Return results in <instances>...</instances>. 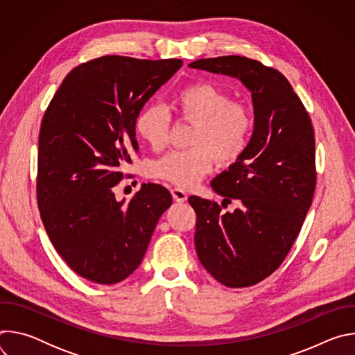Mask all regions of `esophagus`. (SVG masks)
<instances>
[{
	"label": "esophagus",
	"mask_w": 355,
	"mask_h": 355,
	"mask_svg": "<svg viewBox=\"0 0 355 355\" xmlns=\"http://www.w3.org/2000/svg\"><path fill=\"white\" fill-rule=\"evenodd\" d=\"M171 195H173V198H174L177 202H180V204H182V202H185L187 198H188L187 192H185L184 189H181V188H173V189H171Z\"/></svg>",
	"instance_id": "34e87169"
}]
</instances>
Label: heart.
<instances>
[{"label": "heart", "mask_w": 355, "mask_h": 355, "mask_svg": "<svg viewBox=\"0 0 355 355\" xmlns=\"http://www.w3.org/2000/svg\"><path fill=\"white\" fill-rule=\"evenodd\" d=\"M174 114L195 129L188 150H173L150 163L148 175L191 188L204 180L215 160L232 166L240 160L254 130V116L232 95L211 81H196L180 88L173 96ZM171 116L162 105H148L136 118V132L153 150H162L168 141Z\"/></svg>", "instance_id": "obj_1"}]
</instances>
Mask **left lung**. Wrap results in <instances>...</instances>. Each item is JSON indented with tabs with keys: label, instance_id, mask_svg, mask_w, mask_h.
<instances>
[{
	"label": "left lung",
	"instance_id": "obj_1",
	"mask_svg": "<svg viewBox=\"0 0 355 355\" xmlns=\"http://www.w3.org/2000/svg\"><path fill=\"white\" fill-rule=\"evenodd\" d=\"M189 67L239 78L254 105V132L245 153L211 187L239 208L189 196L196 214L199 261L229 288L256 285L284 263L312 205L316 187L315 132L286 77L244 56L199 59Z\"/></svg>",
	"mask_w": 355,
	"mask_h": 355
}]
</instances>
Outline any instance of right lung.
I'll return each instance as SVG.
<instances>
[{
	"label": "right lung",
	"instance_id": "1",
	"mask_svg": "<svg viewBox=\"0 0 355 355\" xmlns=\"http://www.w3.org/2000/svg\"><path fill=\"white\" fill-rule=\"evenodd\" d=\"M182 66L180 59L103 56L74 67L43 115L36 198L46 233L67 266L103 285L128 278L141 263L173 198L143 184L125 204L112 188L139 150L136 118Z\"/></svg>",
	"mask_w": 355,
	"mask_h": 355
}]
</instances>
